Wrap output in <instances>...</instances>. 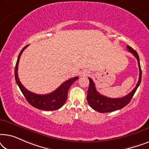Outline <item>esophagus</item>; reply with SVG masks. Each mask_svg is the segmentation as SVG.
<instances>
[{"instance_id":"34e87169","label":"esophagus","mask_w":149,"mask_h":149,"mask_svg":"<svg viewBox=\"0 0 149 149\" xmlns=\"http://www.w3.org/2000/svg\"><path fill=\"white\" fill-rule=\"evenodd\" d=\"M89 70H81L80 72H79V75L82 77H87V75H89Z\"/></svg>"}]
</instances>
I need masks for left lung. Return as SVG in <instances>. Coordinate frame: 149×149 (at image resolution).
Instances as JSON below:
<instances>
[{
	"label": "left lung",
	"mask_w": 149,
	"mask_h": 149,
	"mask_svg": "<svg viewBox=\"0 0 149 149\" xmlns=\"http://www.w3.org/2000/svg\"><path fill=\"white\" fill-rule=\"evenodd\" d=\"M127 49L128 52L132 53L134 55V56L137 59L138 61L140 74L137 85H136V87H134V89L131 92L128 93L127 95H125L124 97H118V98H111V97L104 96V95L100 94L95 89L94 82H93L92 79L89 77V86L88 90H87V100L88 102L89 106L93 110L99 112V113H110V112L115 111L117 110L121 109L122 108L125 107L131 101L136 89H138V86L140 84L142 79V70L140 64L139 56H138V53L133 49L131 47L127 45Z\"/></svg>",
	"instance_id": "obj_1"
}]
</instances>
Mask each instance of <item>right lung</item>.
Returning a JSON list of instances; mask_svg holds the SVG:
<instances>
[{"instance_id":"obj_1","label":"right lung","mask_w":149,"mask_h":149,"mask_svg":"<svg viewBox=\"0 0 149 149\" xmlns=\"http://www.w3.org/2000/svg\"><path fill=\"white\" fill-rule=\"evenodd\" d=\"M28 45L24 47L20 52L18 56L17 62H16L15 68V78L16 83L19 86L20 90L23 93L26 100L32 107L37 109L42 110V111H56L60 109L64 103L66 102L68 97V91L72 83L79 79L78 77H73L67 80L62 83L58 88H57L54 91L47 94L39 95L32 93L26 89L19 80L17 74L18 64L22 52L27 47Z\"/></svg>"}]
</instances>
